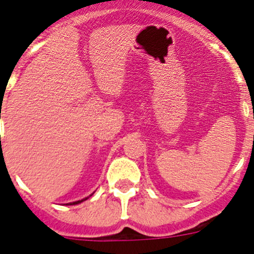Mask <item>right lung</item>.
Masks as SVG:
<instances>
[{"label": "right lung", "instance_id": "obj_1", "mask_svg": "<svg viewBox=\"0 0 254 254\" xmlns=\"http://www.w3.org/2000/svg\"><path fill=\"white\" fill-rule=\"evenodd\" d=\"M84 200H87V198H84ZM84 200H80V201H77V202H73V203H69V205H77V203H80V202H83V201Z\"/></svg>", "mask_w": 254, "mask_h": 254}]
</instances>
